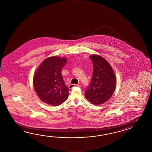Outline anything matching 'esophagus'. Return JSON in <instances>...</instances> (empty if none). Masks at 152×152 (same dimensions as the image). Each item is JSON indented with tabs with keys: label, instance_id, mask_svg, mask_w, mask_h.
Wrapping results in <instances>:
<instances>
[{
	"label": "esophagus",
	"instance_id": "esophagus-1",
	"mask_svg": "<svg viewBox=\"0 0 152 152\" xmlns=\"http://www.w3.org/2000/svg\"><path fill=\"white\" fill-rule=\"evenodd\" d=\"M80 87V86L79 85H76V84H71L69 86V89H72L73 88V87Z\"/></svg>",
	"mask_w": 152,
	"mask_h": 152
}]
</instances>
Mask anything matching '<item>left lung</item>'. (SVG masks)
<instances>
[{
    "mask_svg": "<svg viewBox=\"0 0 152 152\" xmlns=\"http://www.w3.org/2000/svg\"><path fill=\"white\" fill-rule=\"evenodd\" d=\"M93 74L90 84L85 92V97L91 103L100 105L110 99L116 87V77L107 60L99 55H91Z\"/></svg>",
    "mask_w": 152,
    "mask_h": 152,
    "instance_id": "8db88e82",
    "label": "left lung"
}]
</instances>
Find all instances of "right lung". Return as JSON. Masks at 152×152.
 <instances>
[{
	"instance_id": "right-lung-1",
	"label": "right lung",
	"mask_w": 152,
	"mask_h": 152,
	"mask_svg": "<svg viewBox=\"0 0 152 152\" xmlns=\"http://www.w3.org/2000/svg\"><path fill=\"white\" fill-rule=\"evenodd\" d=\"M67 58L52 56L46 58L37 68L33 84L39 98L45 103L58 106L67 99L68 88L62 77V69Z\"/></svg>"
}]
</instances>
